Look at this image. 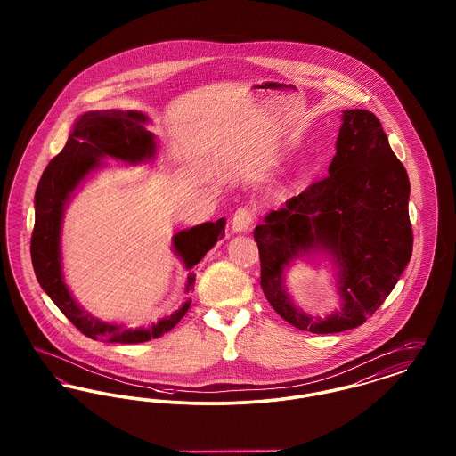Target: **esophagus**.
Returning <instances> with one entry per match:
<instances>
[{
	"label": "esophagus",
	"instance_id": "34e87169",
	"mask_svg": "<svg viewBox=\"0 0 456 456\" xmlns=\"http://www.w3.org/2000/svg\"><path fill=\"white\" fill-rule=\"evenodd\" d=\"M253 218L255 217H253V210L251 208H248V207L238 208V212L232 217V232H236V234L246 232L251 227Z\"/></svg>",
	"mask_w": 456,
	"mask_h": 456
}]
</instances>
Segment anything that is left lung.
I'll list each match as a JSON object with an SVG mask.
<instances>
[{"label": "left lung", "mask_w": 456, "mask_h": 456, "mask_svg": "<svg viewBox=\"0 0 456 456\" xmlns=\"http://www.w3.org/2000/svg\"><path fill=\"white\" fill-rule=\"evenodd\" d=\"M335 149L330 175L255 227L265 297L287 323L313 333L362 325L412 256L411 183L379 119L366 109L344 110ZM316 256L332 263L339 294L325 319L303 312L284 283L292 264Z\"/></svg>", "instance_id": "8db88e82"}]
</instances>
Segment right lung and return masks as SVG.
Segmentation results:
<instances>
[{
  "mask_svg": "<svg viewBox=\"0 0 456 456\" xmlns=\"http://www.w3.org/2000/svg\"><path fill=\"white\" fill-rule=\"evenodd\" d=\"M149 116L140 110H88L77 118L63 151L44 169L36 190V224L30 240V256L44 292L84 335L109 344H140L159 338L177 325L191 305V297L173 314L152 326L128 328L125 323L102 322L75 301L65 282L61 258V229L66 208L75 191L88 177L106 166V159L125 164H149L159 152L157 138L147 130ZM225 218L205 222L173 236L174 255L190 270L184 292L195 287L196 266L224 238Z\"/></svg>",
  "mask_w": 456,
  "mask_h": 456,
  "instance_id": "add662e5",
  "label": "right lung"
}]
</instances>
